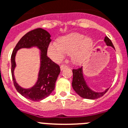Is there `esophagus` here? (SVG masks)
Listing matches in <instances>:
<instances>
[{"mask_svg":"<svg viewBox=\"0 0 128 128\" xmlns=\"http://www.w3.org/2000/svg\"><path fill=\"white\" fill-rule=\"evenodd\" d=\"M66 68H67V66H66V65H61L60 66V69H61V70H63L65 69Z\"/></svg>","mask_w":128,"mask_h":128,"instance_id":"esophagus-1","label":"esophagus"}]
</instances>
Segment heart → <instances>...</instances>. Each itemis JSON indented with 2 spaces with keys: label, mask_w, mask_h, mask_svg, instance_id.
<instances>
[{
  "label": "heart",
  "mask_w": 128,
  "mask_h": 128,
  "mask_svg": "<svg viewBox=\"0 0 128 128\" xmlns=\"http://www.w3.org/2000/svg\"><path fill=\"white\" fill-rule=\"evenodd\" d=\"M93 40L90 37L74 33L58 39V42L49 44L47 54L52 61L59 63L65 58L66 54H70L72 62L80 65L86 61L93 48Z\"/></svg>",
  "instance_id": "b5f03b06"
}]
</instances>
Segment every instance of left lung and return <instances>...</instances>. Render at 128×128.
Segmentation results:
<instances>
[{
	"mask_svg": "<svg viewBox=\"0 0 128 128\" xmlns=\"http://www.w3.org/2000/svg\"><path fill=\"white\" fill-rule=\"evenodd\" d=\"M104 41L107 46H110L114 49L113 43L108 37H105ZM72 73L73 78L72 86L75 92L82 98L89 99V100L97 99L102 96L109 89V88H108L102 92H96L90 89L84 78L82 66L81 68L73 69Z\"/></svg>",
	"mask_w": 128,
	"mask_h": 128,
	"instance_id": "left-lung-1",
	"label": "left lung"
}]
</instances>
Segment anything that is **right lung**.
<instances>
[{
    "instance_id": "1",
    "label": "right lung",
    "mask_w": 128,
    "mask_h": 128,
    "mask_svg": "<svg viewBox=\"0 0 128 128\" xmlns=\"http://www.w3.org/2000/svg\"><path fill=\"white\" fill-rule=\"evenodd\" d=\"M50 35L42 28H37L29 32L19 40L15 46L11 57L12 75L15 89L18 93L28 100L40 101L48 96L55 88V84L60 73L58 65L48 58L47 48L51 41ZM37 48L40 50V66L38 80L30 88H24L19 86L15 80L14 70L16 67L15 56L17 51L21 48Z\"/></svg>"
}]
</instances>
